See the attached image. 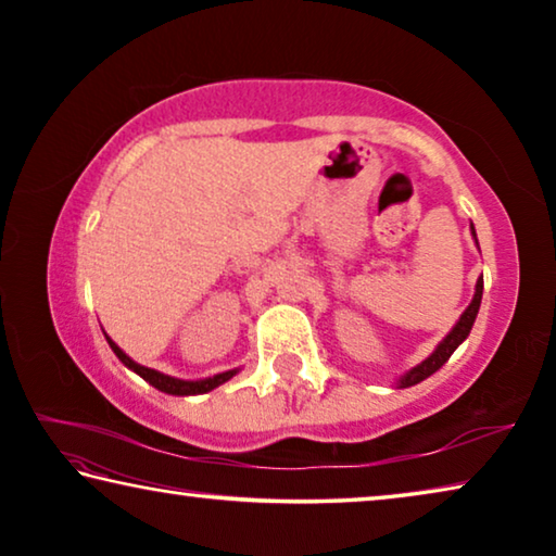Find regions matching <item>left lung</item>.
<instances>
[{"instance_id":"left-lung-1","label":"left lung","mask_w":556,"mask_h":556,"mask_svg":"<svg viewBox=\"0 0 556 556\" xmlns=\"http://www.w3.org/2000/svg\"><path fill=\"white\" fill-rule=\"evenodd\" d=\"M470 235H473V240H476L473 223H470ZM476 244H478V240H476ZM481 299H483V277H478V281H476V294H473V299H470V304H468L466 312L460 314L456 326L451 328L444 341H441V343L434 348V353H431L429 357H425V361H421L419 365H414L412 370L404 372L402 378H400L397 382H394V384H397V388H412V384L427 380L429 375H434V372L441 368V365H444V363L448 361V357L454 355L456 348L466 341L468 333H470V328H473V324H476L478 308H481Z\"/></svg>"}]
</instances>
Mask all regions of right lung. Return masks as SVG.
<instances>
[{"label": "right lung", "mask_w": 556, "mask_h": 556, "mask_svg": "<svg viewBox=\"0 0 556 556\" xmlns=\"http://www.w3.org/2000/svg\"><path fill=\"white\" fill-rule=\"evenodd\" d=\"M105 338H108V343H110V348H112V353H115V355L119 357L125 368H129L131 372H137L139 378L147 380V382L152 384V388H156L159 392L178 394V397H188V394H205V392H211V390L218 388V384L228 382V380L232 378V375L240 372V368H235V370H225V372L213 375V378H203V380H178V378H172V375H164V372L152 370V368H144V365L135 363L125 351H122V348H119L115 341H112V338H110L108 333H105Z\"/></svg>", "instance_id": "right-lung-1"}]
</instances>
